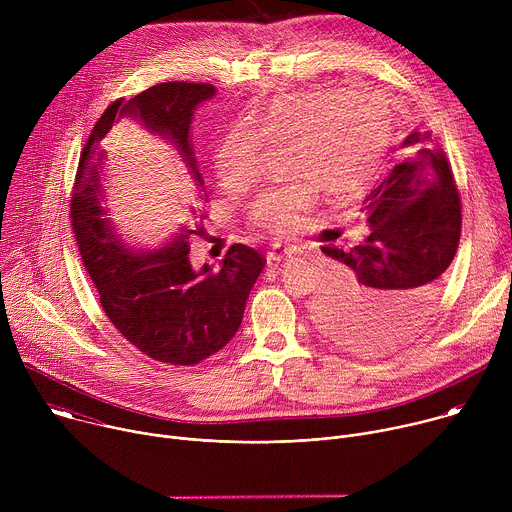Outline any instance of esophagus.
Here are the masks:
<instances>
[{
    "instance_id": "34e87169",
    "label": "esophagus",
    "mask_w": 512,
    "mask_h": 512,
    "mask_svg": "<svg viewBox=\"0 0 512 512\" xmlns=\"http://www.w3.org/2000/svg\"><path fill=\"white\" fill-rule=\"evenodd\" d=\"M289 257H294V249L287 247V245H281V243L271 245V249L267 253L269 263H281V261H287Z\"/></svg>"
}]
</instances>
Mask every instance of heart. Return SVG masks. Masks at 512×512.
<instances>
[{"mask_svg": "<svg viewBox=\"0 0 512 512\" xmlns=\"http://www.w3.org/2000/svg\"><path fill=\"white\" fill-rule=\"evenodd\" d=\"M395 133V113L383 93L328 87L271 101L249 123L231 125L216 141L214 170L223 188L245 190L259 174L263 141L289 143L285 180L263 188L249 221L271 235L296 233L318 188L346 196L367 184Z\"/></svg>", "mask_w": 512, "mask_h": 512, "instance_id": "b5f03b06", "label": "heart"}]
</instances>
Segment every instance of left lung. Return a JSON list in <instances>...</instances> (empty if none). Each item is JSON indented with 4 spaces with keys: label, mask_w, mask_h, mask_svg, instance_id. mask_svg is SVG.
I'll return each instance as SVG.
<instances>
[{
    "label": "left lung",
    "mask_w": 512,
    "mask_h": 512,
    "mask_svg": "<svg viewBox=\"0 0 512 512\" xmlns=\"http://www.w3.org/2000/svg\"><path fill=\"white\" fill-rule=\"evenodd\" d=\"M429 131H411L387 176L362 198L369 235L350 249L322 247L340 263L316 316L336 342L385 350L431 314L462 231L460 194Z\"/></svg>",
    "instance_id": "left-lung-1"
}]
</instances>
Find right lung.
<instances>
[{
    "mask_svg": "<svg viewBox=\"0 0 512 512\" xmlns=\"http://www.w3.org/2000/svg\"><path fill=\"white\" fill-rule=\"evenodd\" d=\"M214 95L212 85L176 81L111 103L85 145L70 200L72 231L107 318L137 350L180 367L212 356L237 334L265 259L237 243L218 267L192 265L188 239L202 235V225L182 227L160 249H141L127 241L103 208L101 141L119 117L139 121L178 152L204 200L208 196L194 158L190 125L196 107ZM190 212L202 221L196 208Z\"/></svg>",
    "mask_w": 512,
    "mask_h": 512,
    "instance_id": "obj_1",
    "label": "right lung"
}]
</instances>
